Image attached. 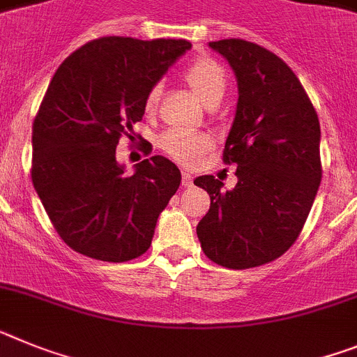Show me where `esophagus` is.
Instances as JSON below:
<instances>
[{
    "label": "esophagus",
    "instance_id": "34e87169",
    "mask_svg": "<svg viewBox=\"0 0 357 357\" xmlns=\"http://www.w3.org/2000/svg\"><path fill=\"white\" fill-rule=\"evenodd\" d=\"M192 174L190 172H188V170H183V174H181V185L185 188H188V187H192Z\"/></svg>",
    "mask_w": 357,
    "mask_h": 357
}]
</instances>
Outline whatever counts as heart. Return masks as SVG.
Listing matches in <instances>:
<instances>
[{"label": "heart", "mask_w": 357, "mask_h": 357, "mask_svg": "<svg viewBox=\"0 0 357 357\" xmlns=\"http://www.w3.org/2000/svg\"><path fill=\"white\" fill-rule=\"evenodd\" d=\"M185 80L188 82L192 91L201 98V102H206L208 98L215 97V95H222L226 88L225 70H222L221 64L208 57L197 59L196 63H192L185 70ZM160 84L151 88L147 100H145L147 109H153L156 105L158 98H160ZM210 144L212 142H210L208 136L203 135V132L190 131V129H170V131L161 136L160 140L163 151L178 161H181V163H194L210 147Z\"/></svg>", "instance_id": "heart-1"}]
</instances>
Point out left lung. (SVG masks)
I'll use <instances>...</instances> for the list:
<instances>
[{"mask_svg":"<svg viewBox=\"0 0 357 357\" xmlns=\"http://www.w3.org/2000/svg\"><path fill=\"white\" fill-rule=\"evenodd\" d=\"M208 46L237 79L222 156L237 165V185L225 190L213 176L194 179L210 196L197 237L215 264L255 268L286 253L311 212L321 181L320 122L298 77L269 50L243 39Z\"/></svg>","mask_w":357,"mask_h":357,"instance_id":"left-lung-1","label":"left lung"}]
</instances>
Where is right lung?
<instances>
[{
  "label": "right lung",
  "instance_id": "add662e5",
  "mask_svg": "<svg viewBox=\"0 0 357 357\" xmlns=\"http://www.w3.org/2000/svg\"><path fill=\"white\" fill-rule=\"evenodd\" d=\"M190 48L185 39L100 37L55 71L33 120L32 181L71 250L126 262L151 246L181 172L153 156L126 176L116 145L144 116L151 88Z\"/></svg>",
  "mask_w": 357,
  "mask_h": 357
}]
</instances>
